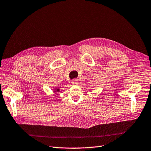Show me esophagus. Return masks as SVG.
<instances>
[{
  "mask_svg": "<svg viewBox=\"0 0 151 151\" xmlns=\"http://www.w3.org/2000/svg\"><path fill=\"white\" fill-rule=\"evenodd\" d=\"M71 83L73 85H76L78 83V79H74L71 81Z\"/></svg>",
  "mask_w": 151,
  "mask_h": 151,
  "instance_id": "1",
  "label": "esophagus"
}]
</instances>
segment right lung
I'll list each match as a JSON object with an SVG mask.
<instances>
[{
	"label": "right lung",
	"instance_id": "obj_1",
	"mask_svg": "<svg viewBox=\"0 0 151 151\" xmlns=\"http://www.w3.org/2000/svg\"><path fill=\"white\" fill-rule=\"evenodd\" d=\"M58 91H60V90H59L58 88H55V91H54L55 93V92H58Z\"/></svg>",
	"mask_w": 151,
	"mask_h": 151
}]
</instances>
